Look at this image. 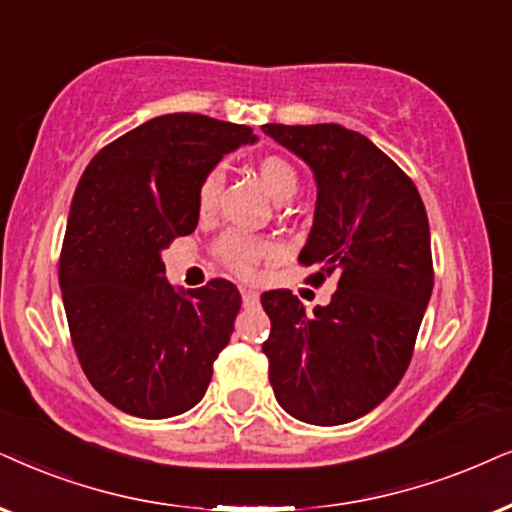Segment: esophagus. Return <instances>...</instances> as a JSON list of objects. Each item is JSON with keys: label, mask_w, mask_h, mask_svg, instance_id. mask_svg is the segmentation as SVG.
Masks as SVG:
<instances>
[{"label": "esophagus", "mask_w": 512, "mask_h": 512, "mask_svg": "<svg viewBox=\"0 0 512 512\" xmlns=\"http://www.w3.org/2000/svg\"><path fill=\"white\" fill-rule=\"evenodd\" d=\"M241 297L245 307H252V304H257V300H260V295H257L252 288H241Z\"/></svg>", "instance_id": "1"}]
</instances>
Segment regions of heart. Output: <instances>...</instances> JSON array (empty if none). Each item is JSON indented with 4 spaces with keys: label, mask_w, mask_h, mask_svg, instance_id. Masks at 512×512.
I'll list each match as a JSON object with an SVG mask.
<instances>
[{
    "label": "heart",
    "mask_w": 512,
    "mask_h": 512,
    "mask_svg": "<svg viewBox=\"0 0 512 512\" xmlns=\"http://www.w3.org/2000/svg\"><path fill=\"white\" fill-rule=\"evenodd\" d=\"M255 172L264 184L271 196L276 200H288L295 196L297 186H300V177L297 170L281 155H264L257 160ZM219 184H222V174L219 170H212L205 174V179L198 186V212L203 217H208L217 205V193ZM217 252L222 257V262L238 276H250L255 271L257 264L267 257L274 255V245L264 238L241 234V231H231L222 241L217 243Z\"/></svg>",
    "instance_id": "obj_1"
}]
</instances>
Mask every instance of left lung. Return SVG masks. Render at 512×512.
I'll list each match as a JSON object with an SVG mask.
<instances>
[{
    "instance_id": "obj_1",
    "label": "left lung",
    "mask_w": 512,
    "mask_h": 512,
    "mask_svg": "<svg viewBox=\"0 0 512 512\" xmlns=\"http://www.w3.org/2000/svg\"><path fill=\"white\" fill-rule=\"evenodd\" d=\"M312 167L316 210L300 264L314 286L338 278L331 302L304 312L290 290H269L262 352L290 416L342 425L399 385L432 295L430 224L416 184L364 134L340 125H264Z\"/></svg>"
}]
</instances>
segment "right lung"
Masks as SVG:
<instances>
[{"mask_svg": "<svg viewBox=\"0 0 512 512\" xmlns=\"http://www.w3.org/2000/svg\"><path fill=\"white\" fill-rule=\"evenodd\" d=\"M257 137L198 113L160 115L94 155L77 184L58 283L82 371L137 418L193 409L241 309L231 281L174 288L160 252L198 226V186Z\"/></svg>", "mask_w": 512, "mask_h": 512, "instance_id": "obj_1", "label": "right lung"}]
</instances>
